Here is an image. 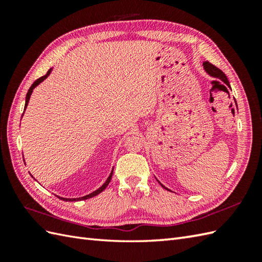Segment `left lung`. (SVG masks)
<instances>
[{"label":"left lung","mask_w":262,"mask_h":262,"mask_svg":"<svg viewBox=\"0 0 262 262\" xmlns=\"http://www.w3.org/2000/svg\"><path fill=\"white\" fill-rule=\"evenodd\" d=\"M204 68H205L206 72H207V73H208L209 75L214 76V77H217V79H220L221 81H223L227 86L231 88V86H230V82H229V80H227L226 75H225V74L223 73V72H222L219 68H216L215 65L209 63L208 60H205V62H204ZM161 186H162L163 188H165V187L162 185V183H161ZM165 189H166V188H165Z\"/></svg>","instance_id":"8db88e82"}]
</instances>
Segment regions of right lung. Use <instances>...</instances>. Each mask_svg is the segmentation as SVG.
Instances as JSON below:
<instances>
[{"mask_svg":"<svg viewBox=\"0 0 262 262\" xmlns=\"http://www.w3.org/2000/svg\"><path fill=\"white\" fill-rule=\"evenodd\" d=\"M51 71L52 70H49L47 73L43 75V76H41V77H39V79H37L35 82L32 83V85L30 86V89L29 90H28V93H27V97H26V104H25V109L27 108V105H28V102H29V99H30V96H31V93H32V90H33V88H36L39 83L40 82H42L43 80L46 79V77L49 75V73H51ZM24 115V114H22ZM113 172H114V170L111 171V173H110V176H109V178L107 179V181H105L103 185L100 187L98 190H96V191H93V192H91V193H89V194H86V196H84V197H80V198H72V199H68V198H62V197H59L60 199L62 200H65V202H68V200H70V202H76V200H84V199H89V198H92V197H94V196H97V194H99L100 192L101 191H103L105 188H107V186L109 185V182H110V180H111V177H113Z\"/></svg>","mask_w":262,"mask_h":262,"instance_id":"right-lung-1","label":"right lung"}]
</instances>
